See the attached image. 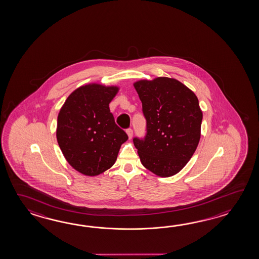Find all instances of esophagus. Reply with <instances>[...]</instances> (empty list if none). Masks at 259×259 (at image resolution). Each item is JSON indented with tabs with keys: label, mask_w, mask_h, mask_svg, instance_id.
<instances>
[{
	"label": "esophagus",
	"mask_w": 259,
	"mask_h": 259,
	"mask_svg": "<svg viewBox=\"0 0 259 259\" xmlns=\"http://www.w3.org/2000/svg\"><path fill=\"white\" fill-rule=\"evenodd\" d=\"M127 136H128V139H132V136H133V131H132V128L127 130Z\"/></svg>",
	"instance_id": "34e87169"
}]
</instances>
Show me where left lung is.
Instances as JSON below:
<instances>
[{
  "instance_id": "8db88e82",
  "label": "left lung",
  "mask_w": 259,
  "mask_h": 259,
  "mask_svg": "<svg viewBox=\"0 0 259 259\" xmlns=\"http://www.w3.org/2000/svg\"><path fill=\"white\" fill-rule=\"evenodd\" d=\"M133 86L146 118L145 138L133 139L141 162L156 176H173L186 165L198 146L203 119L198 98L170 77L142 79Z\"/></svg>"
}]
</instances>
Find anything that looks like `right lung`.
Here are the masks:
<instances>
[{
	"label": "right lung",
	"instance_id": "obj_1",
	"mask_svg": "<svg viewBox=\"0 0 259 259\" xmlns=\"http://www.w3.org/2000/svg\"><path fill=\"white\" fill-rule=\"evenodd\" d=\"M119 88L91 83L76 89L61 107L56 139L74 169L94 177L116 162L126 132L117 127L109 104Z\"/></svg>",
	"mask_w": 259,
	"mask_h": 259
}]
</instances>
